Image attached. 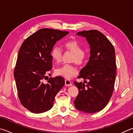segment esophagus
<instances>
[{
    "label": "esophagus",
    "instance_id": "esophagus-1",
    "mask_svg": "<svg viewBox=\"0 0 133 133\" xmlns=\"http://www.w3.org/2000/svg\"><path fill=\"white\" fill-rule=\"evenodd\" d=\"M72 85L71 82L69 79H66L65 80V85L66 86H71Z\"/></svg>",
    "mask_w": 133,
    "mask_h": 133
}]
</instances>
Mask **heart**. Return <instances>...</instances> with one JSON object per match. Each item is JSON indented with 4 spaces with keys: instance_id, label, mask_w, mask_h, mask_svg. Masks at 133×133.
Returning a JSON list of instances; mask_svg holds the SVG:
<instances>
[{
    "instance_id": "obj_1",
    "label": "heart",
    "mask_w": 133,
    "mask_h": 133,
    "mask_svg": "<svg viewBox=\"0 0 133 133\" xmlns=\"http://www.w3.org/2000/svg\"><path fill=\"white\" fill-rule=\"evenodd\" d=\"M64 47L67 50L74 54L73 61L77 64H82L85 60V55L83 52V46L78 42L75 40L68 41L64 43ZM62 51V49L57 46L53 47L50 51V56L56 63L61 61ZM77 73V69L72 65L64 64L57 69L56 73L59 76L70 79Z\"/></svg>"
}]
</instances>
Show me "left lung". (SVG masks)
Masks as SVG:
<instances>
[{
  "label": "left lung",
  "instance_id": "1",
  "mask_svg": "<svg viewBox=\"0 0 133 133\" xmlns=\"http://www.w3.org/2000/svg\"><path fill=\"white\" fill-rule=\"evenodd\" d=\"M85 37L90 46V57L86 66L81 70L78 78L83 83L74 81L79 92L74 101L77 110L94 113L104 108L109 101L114 89L116 64L114 47L105 36L97 30L77 33Z\"/></svg>",
  "mask_w": 133,
  "mask_h": 133
}]
</instances>
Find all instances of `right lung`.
Listing matches in <instances>:
<instances>
[{"label": "right lung", "mask_w": 133, "mask_h": 133, "mask_svg": "<svg viewBox=\"0 0 133 133\" xmlns=\"http://www.w3.org/2000/svg\"><path fill=\"white\" fill-rule=\"evenodd\" d=\"M67 31L40 29L23 42L19 50L14 76L20 102L34 113L50 110L55 96L64 86L60 76L43 81L52 68L50 51L55 43L69 34Z\"/></svg>", "instance_id": "obj_1"}]
</instances>
